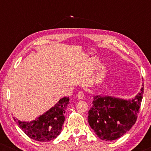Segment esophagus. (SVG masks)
<instances>
[{"label": "esophagus", "mask_w": 151, "mask_h": 151, "mask_svg": "<svg viewBox=\"0 0 151 151\" xmlns=\"http://www.w3.org/2000/svg\"><path fill=\"white\" fill-rule=\"evenodd\" d=\"M77 97H78V98L79 99V100H82V99H84V91H80L78 93Z\"/></svg>", "instance_id": "1"}]
</instances>
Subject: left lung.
<instances>
[{
  "label": "left lung",
  "mask_w": 151,
  "mask_h": 151,
  "mask_svg": "<svg viewBox=\"0 0 151 151\" xmlns=\"http://www.w3.org/2000/svg\"><path fill=\"white\" fill-rule=\"evenodd\" d=\"M144 93V84L132 99L95 95L88 122L99 138L104 141L118 139L129 131L137 118Z\"/></svg>",
  "instance_id": "8db88e82"
}]
</instances>
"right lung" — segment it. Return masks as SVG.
<instances>
[{
  "label": "right lung",
  "mask_w": 151,
  "mask_h": 151,
  "mask_svg": "<svg viewBox=\"0 0 151 151\" xmlns=\"http://www.w3.org/2000/svg\"><path fill=\"white\" fill-rule=\"evenodd\" d=\"M69 104V97H64L34 120L20 121L14 117V119L29 137L38 142H49L60 133L65 119V109Z\"/></svg>",
  "instance_id": "right-lung-1"
}]
</instances>
